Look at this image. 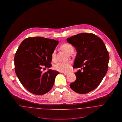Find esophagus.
I'll use <instances>...</instances> for the list:
<instances>
[{
	"label": "esophagus",
	"mask_w": 122,
	"mask_h": 122,
	"mask_svg": "<svg viewBox=\"0 0 122 122\" xmlns=\"http://www.w3.org/2000/svg\"><path fill=\"white\" fill-rule=\"evenodd\" d=\"M62 73H63L65 76H67L69 74V73L68 72H62Z\"/></svg>",
	"instance_id": "esophagus-1"
}]
</instances>
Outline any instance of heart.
Returning <instances> with one entry per match:
<instances>
[{
	"instance_id": "obj_1",
	"label": "heart",
	"mask_w": 122,
	"mask_h": 122,
	"mask_svg": "<svg viewBox=\"0 0 122 122\" xmlns=\"http://www.w3.org/2000/svg\"><path fill=\"white\" fill-rule=\"evenodd\" d=\"M62 47L63 49L66 52L70 53L71 52H73L74 48L69 43L64 44ZM52 60H55L56 58V52L54 51L52 54ZM53 69L57 71L61 72H67L70 71L72 69V64L70 62H58L53 66Z\"/></svg>"
}]
</instances>
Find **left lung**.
<instances>
[{"instance_id":"1","label":"left lung","mask_w":122,"mask_h":122,"mask_svg":"<svg viewBox=\"0 0 122 122\" xmlns=\"http://www.w3.org/2000/svg\"><path fill=\"white\" fill-rule=\"evenodd\" d=\"M67 40L77 52L73 68L82 70L75 73L76 80L70 87L77 93L90 92L98 86L107 72L108 52L103 41L92 33L78 34Z\"/></svg>"}]
</instances>
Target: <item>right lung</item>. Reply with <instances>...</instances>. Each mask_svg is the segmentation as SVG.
Returning <instances> with one entry per match:
<instances>
[{"mask_svg":"<svg viewBox=\"0 0 122 122\" xmlns=\"http://www.w3.org/2000/svg\"><path fill=\"white\" fill-rule=\"evenodd\" d=\"M58 41L42 37H28L22 41L15 56V72L21 84L30 93L42 95L52 88L58 71L52 66V54Z\"/></svg>","mask_w":122,"mask_h":122,"instance_id":"1","label":"right lung"}]
</instances>
